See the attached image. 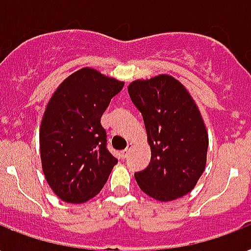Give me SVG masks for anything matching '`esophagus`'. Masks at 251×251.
I'll list each match as a JSON object with an SVG mask.
<instances>
[{
    "instance_id": "34e87169",
    "label": "esophagus",
    "mask_w": 251,
    "mask_h": 251,
    "mask_svg": "<svg viewBox=\"0 0 251 251\" xmlns=\"http://www.w3.org/2000/svg\"><path fill=\"white\" fill-rule=\"evenodd\" d=\"M129 151H131L129 148H127V149H124V151H122V152L119 153V156L122 157V158H127L128 154H129Z\"/></svg>"
}]
</instances>
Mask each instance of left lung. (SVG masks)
I'll use <instances>...</instances> for the list:
<instances>
[{
  "label": "left lung",
  "instance_id": "obj_1",
  "mask_svg": "<svg viewBox=\"0 0 251 251\" xmlns=\"http://www.w3.org/2000/svg\"><path fill=\"white\" fill-rule=\"evenodd\" d=\"M143 115L151 162L135 174L139 187L158 201L182 198L195 187L207 164L208 133L195 100L176 78L160 75L129 83Z\"/></svg>",
  "mask_w": 251,
  "mask_h": 251
}]
</instances>
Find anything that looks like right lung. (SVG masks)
I'll return each instance as SVG.
<instances>
[{"instance_id":"add662e5","label":"right lung","mask_w":251,"mask_h":251,"mask_svg":"<svg viewBox=\"0 0 251 251\" xmlns=\"http://www.w3.org/2000/svg\"><path fill=\"white\" fill-rule=\"evenodd\" d=\"M123 81L82 68L64 79L43 115L39 144L47 183L60 199L79 204L103 188L118 160L107 151L100 118Z\"/></svg>"}]
</instances>
